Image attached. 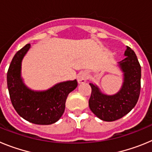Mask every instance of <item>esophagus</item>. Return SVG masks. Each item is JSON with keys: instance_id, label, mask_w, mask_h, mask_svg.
<instances>
[{"instance_id": "34e87169", "label": "esophagus", "mask_w": 152, "mask_h": 152, "mask_svg": "<svg viewBox=\"0 0 152 152\" xmlns=\"http://www.w3.org/2000/svg\"><path fill=\"white\" fill-rule=\"evenodd\" d=\"M88 77V74L86 73V72H80L77 77V82H78L79 84H83V83L87 81Z\"/></svg>"}]
</instances>
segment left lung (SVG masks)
Returning a JSON list of instances; mask_svg holds the SVG:
<instances>
[{
    "label": "left lung",
    "instance_id": "8db88e82",
    "mask_svg": "<svg viewBox=\"0 0 152 152\" xmlns=\"http://www.w3.org/2000/svg\"><path fill=\"white\" fill-rule=\"evenodd\" d=\"M124 59L119 65L123 72L121 89L114 95L100 92L97 86L90 84L91 95L89 99L91 110L103 121L112 122L123 117L136 105L141 90V66L134 51L127 46Z\"/></svg>",
    "mask_w": 152,
    "mask_h": 152
}]
</instances>
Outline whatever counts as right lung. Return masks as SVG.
I'll list each match as a JSON object with an SVG mask.
<instances>
[{"instance_id": "obj_1", "label": "right lung", "mask_w": 152, "mask_h": 152, "mask_svg": "<svg viewBox=\"0 0 152 152\" xmlns=\"http://www.w3.org/2000/svg\"><path fill=\"white\" fill-rule=\"evenodd\" d=\"M30 48L23 47L15 54L7 75L10 100L15 110L24 119L34 124L50 125L62 116L69 93L77 88L76 80L58 83L44 91L27 88L21 77L22 60Z\"/></svg>"}]
</instances>
